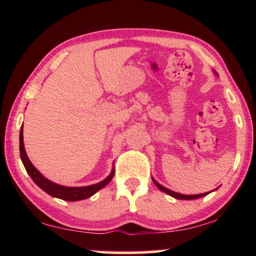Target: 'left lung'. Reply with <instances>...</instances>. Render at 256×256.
Instances as JSON below:
<instances>
[{"instance_id": "left-lung-1", "label": "left lung", "mask_w": 256, "mask_h": 256, "mask_svg": "<svg viewBox=\"0 0 256 256\" xmlns=\"http://www.w3.org/2000/svg\"><path fill=\"white\" fill-rule=\"evenodd\" d=\"M152 180H154V183L156 184V186H157V188H159V190H162V192H164V193H167V194H170V196H172V198H180V200H193V198H201V196H206V194H209V193H202V194H194V196H184V194H180V193H176V192H174V190H168V188H164L162 185H160L158 182H156L154 178H152Z\"/></svg>"}]
</instances>
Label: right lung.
Here are the masks:
<instances>
[{"label": "right lung", "mask_w": 256, "mask_h": 256, "mask_svg": "<svg viewBox=\"0 0 256 256\" xmlns=\"http://www.w3.org/2000/svg\"><path fill=\"white\" fill-rule=\"evenodd\" d=\"M22 132H24V126L20 130V157H21V160H22L26 170H27L29 176L32 177V180L34 182V183L52 196L62 198V200H66V201L84 200V198H88L92 196H94L97 190L105 188V186L112 180V176L115 174V170H112L110 175L108 176L106 180H104L102 182H100V183H97L90 186H84V188H68V186L55 184L53 182L45 178V177L34 167V164L30 162V160L24 150Z\"/></svg>", "instance_id": "right-lung-1"}]
</instances>
